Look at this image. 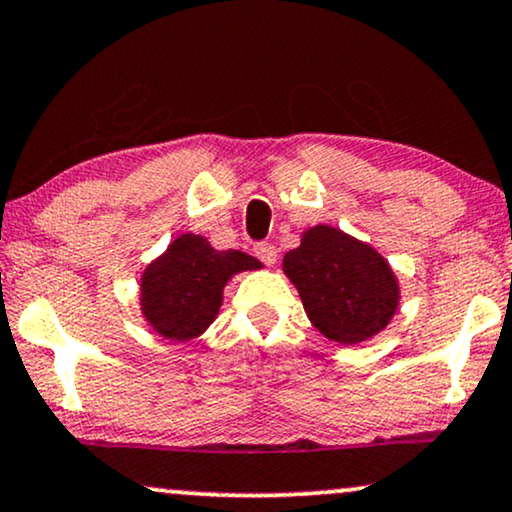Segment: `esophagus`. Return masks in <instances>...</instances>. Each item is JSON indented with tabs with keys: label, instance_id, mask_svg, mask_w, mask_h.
<instances>
[{
	"label": "esophagus",
	"instance_id": "esophagus-1",
	"mask_svg": "<svg viewBox=\"0 0 512 512\" xmlns=\"http://www.w3.org/2000/svg\"><path fill=\"white\" fill-rule=\"evenodd\" d=\"M252 252H255L257 260L267 264V267H274L276 260H278V252L271 243H257L255 248H252Z\"/></svg>",
	"mask_w": 512,
	"mask_h": 512
}]
</instances>
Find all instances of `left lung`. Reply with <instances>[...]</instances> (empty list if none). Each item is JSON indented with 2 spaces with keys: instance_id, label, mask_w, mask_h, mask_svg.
Returning a JSON list of instances; mask_svg holds the SVG:
<instances>
[{
  "instance_id": "8db88e82",
  "label": "left lung",
  "mask_w": 512,
  "mask_h": 512,
  "mask_svg": "<svg viewBox=\"0 0 512 512\" xmlns=\"http://www.w3.org/2000/svg\"><path fill=\"white\" fill-rule=\"evenodd\" d=\"M283 274L300 293L309 321L340 345H359L397 314L399 281L371 245L328 224L302 231L283 257Z\"/></svg>"
}]
</instances>
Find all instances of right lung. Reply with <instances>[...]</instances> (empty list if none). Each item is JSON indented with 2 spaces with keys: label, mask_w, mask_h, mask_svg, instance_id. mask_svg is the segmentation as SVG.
<instances>
[{
  "label": "right lung",
  "mask_w": 512,
  "mask_h": 512,
  "mask_svg": "<svg viewBox=\"0 0 512 512\" xmlns=\"http://www.w3.org/2000/svg\"><path fill=\"white\" fill-rule=\"evenodd\" d=\"M262 262L241 250H215L205 236L181 234L141 274L139 304L155 333L191 342L210 328L224 302V286Z\"/></svg>",
  "instance_id": "right-lung-1"
}]
</instances>
